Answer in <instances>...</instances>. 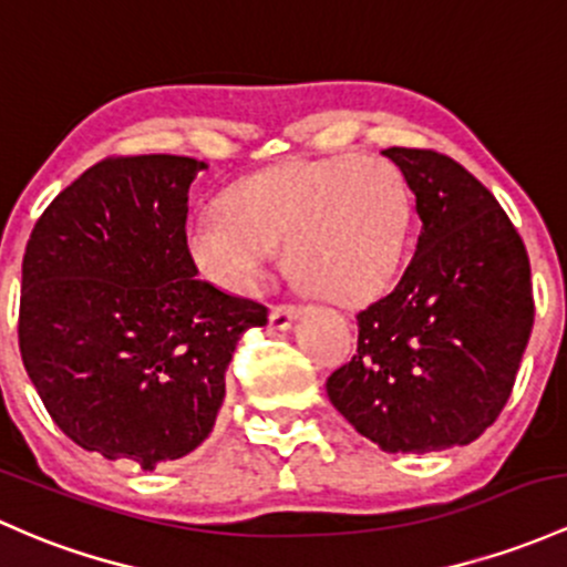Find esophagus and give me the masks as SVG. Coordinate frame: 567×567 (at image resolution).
Returning a JSON list of instances; mask_svg holds the SVG:
<instances>
[{
  "label": "esophagus",
  "instance_id": "esophagus-1",
  "mask_svg": "<svg viewBox=\"0 0 567 567\" xmlns=\"http://www.w3.org/2000/svg\"><path fill=\"white\" fill-rule=\"evenodd\" d=\"M297 316H300V308L276 306L270 310V327L272 330H289V327L297 321Z\"/></svg>",
  "mask_w": 567,
  "mask_h": 567
}]
</instances>
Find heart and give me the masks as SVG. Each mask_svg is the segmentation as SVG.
Returning a JSON list of instances; mask_svg holds the SVG:
<instances>
[{
    "instance_id": "obj_1",
    "label": "heart",
    "mask_w": 567,
    "mask_h": 567,
    "mask_svg": "<svg viewBox=\"0 0 567 567\" xmlns=\"http://www.w3.org/2000/svg\"><path fill=\"white\" fill-rule=\"evenodd\" d=\"M411 224V188L398 164L381 156L291 159L229 186L224 208L194 213L186 248L218 289L254 295L286 246L308 289L357 306L394 281Z\"/></svg>"
}]
</instances>
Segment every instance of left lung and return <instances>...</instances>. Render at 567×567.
Here are the masks:
<instances>
[{
  "instance_id": "8db88e82",
  "label": "left lung",
  "mask_w": 567,
  "mask_h": 567,
  "mask_svg": "<svg viewBox=\"0 0 567 567\" xmlns=\"http://www.w3.org/2000/svg\"><path fill=\"white\" fill-rule=\"evenodd\" d=\"M422 218L403 278L357 316L330 403L389 454L467 446L508 403L533 330L529 259L492 192L435 151L386 148Z\"/></svg>"
}]
</instances>
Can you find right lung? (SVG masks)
<instances>
[{"label": "right lung", "instance_id": "1", "mask_svg": "<svg viewBox=\"0 0 567 567\" xmlns=\"http://www.w3.org/2000/svg\"><path fill=\"white\" fill-rule=\"evenodd\" d=\"M205 162L105 159L48 205L23 254V368L66 437L143 471L210 435L240 334L267 308L197 278L188 186Z\"/></svg>", "mask_w": 567, "mask_h": 567}]
</instances>
